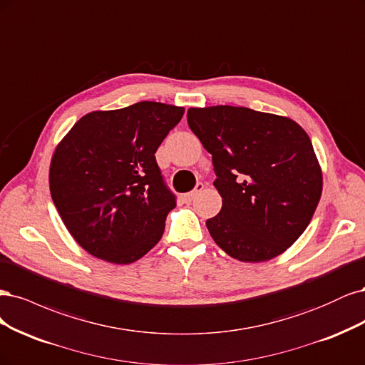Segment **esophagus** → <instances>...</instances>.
<instances>
[{
  "label": "esophagus",
  "mask_w": 365,
  "mask_h": 365,
  "mask_svg": "<svg viewBox=\"0 0 365 365\" xmlns=\"http://www.w3.org/2000/svg\"><path fill=\"white\" fill-rule=\"evenodd\" d=\"M203 183H198L197 186H195V190L194 191H191V192H187V194H185L183 195V198L186 200V202H192V200L200 194V192H202L203 191Z\"/></svg>",
  "instance_id": "1"
}]
</instances>
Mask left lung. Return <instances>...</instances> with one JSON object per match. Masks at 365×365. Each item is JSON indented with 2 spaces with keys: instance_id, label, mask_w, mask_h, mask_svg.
<instances>
[{
  "instance_id": "obj_1",
  "label": "left lung",
  "mask_w": 365,
  "mask_h": 365,
  "mask_svg": "<svg viewBox=\"0 0 365 365\" xmlns=\"http://www.w3.org/2000/svg\"><path fill=\"white\" fill-rule=\"evenodd\" d=\"M186 116L212 155L222 198L206 221L210 237L242 262L284 253L308 227L323 191L308 133L288 116L235 106L191 108Z\"/></svg>"
}]
</instances>
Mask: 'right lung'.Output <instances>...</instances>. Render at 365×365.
Returning <instances> with one entry per match:
<instances>
[{"instance_id": "1", "label": "right lung", "mask_w": 365, "mask_h": 365, "mask_svg": "<svg viewBox=\"0 0 365 365\" xmlns=\"http://www.w3.org/2000/svg\"><path fill=\"white\" fill-rule=\"evenodd\" d=\"M183 112L156 101L93 110L57 144L50 163L51 198L68 232L89 255L132 264L162 238L175 197L162 180L155 153Z\"/></svg>"}]
</instances>
